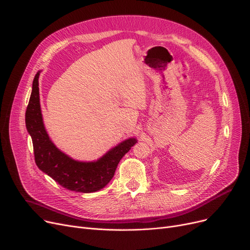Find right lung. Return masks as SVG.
I'll return each mask as SVG.
<instances>
[{"label": "right lung", "instance_id": "obj_1", "mask_svg": "<svg viewBox=\"0 0 250 250\" xmlns=\"http://www.w3.org/2000/svg\"><path fill=\"white\" fill-rule=\"evenodd\" d=\"M37 72L33 79L32 92L25 113V123L32 139L37 167L60 186L78 192H94L103 188L111 180L117 164L130 150L137 140L129 138L118 144L94 162H80L60 151L46 133L39 102Z\"/></svg>", "mask_w": 250, "mask_h": 250}]
</instances>
